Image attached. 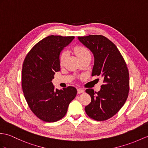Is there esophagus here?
Returning a JSON list of instances; mask_svg holds the SVG:
<instances>
[{
    "label": "esophagus",
    "mask_w": 148,
    "mask_h": 148,
    "mask_svg": "<svg viewBox=\"0 0 148 148\" xmlns=\"http://www.w3.org/2000/svg\"><path fill=\"white\" fill-rule=\"evenodd\" d=\"M77 92H78V93H84V90H83L82 88H77Z\"/></svg>",
    "instance_id": "1"
}]
</instances>
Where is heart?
Masks as SVG:
<instances>
[{
    "mask_svg": "<svg viewBox=\"0 0 148 148\" xmlns=\"http://www.w3.org/2000/svg\"><path fill=\"white\" fill-rule=\"evenodd\" d=\"M74 51L76 53V55L78 56V57L80 58V60L82 61L84 59L86 58L91 57V54L89 50L86 48V47L84 46H77L74 48ZM67 52L64 51L60 56V64L61 65L64 64V62L67 57Z\"/></svg>",
    "mask_w": 148,
    "mask_h": 148,
    "instance_id": "b5f03b06",
    "label": "heart"
}]
</instances>
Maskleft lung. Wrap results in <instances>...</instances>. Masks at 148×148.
Segmentation results:
<instances>
[{
    "mask_svg": "<svg viewBox=\"0 0 148 148\" xmlns=\"http://www.w3.org/2000/svg\"><path fill=\"white\" fill-rule=\"evenodd\" d=\"M79 41L94 56L92 76H101L103 84L96 92L92 88L85 92L91 97V102L85 112L97 121L109 119L124 106L129 92V71L124 58L117 46L102 35L78 36Z\"/></svg>",
    "mask_w": 148,
    "mask_h": 148,
    "instance_id": "left-lung-1",
    "label": "left lung"
}]
</instances>
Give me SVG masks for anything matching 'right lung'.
Instances as JSON below:
<instances>
[{
    "label": "right lung",
    "instance_id": "obj_1",
    "mask_svg": "<svg viewBox=\"0 0 148 148\" xmlns=\"http://www.w3.org/2000/svg\"><path fill=\"white\" fill-rule=\"evenodd\" d=\"M74 36H49L36 44L23 64L22 88L31 111L47 122L60 120L66 114L77 90L69 86L55 90L52 84L55 72L60 70V55Z\"/></svg>",
    "mask_w": 148,
    "mask_h": 148
}]
</instances>
